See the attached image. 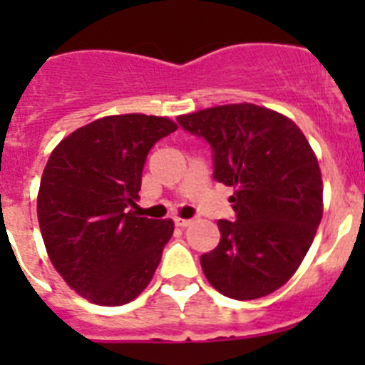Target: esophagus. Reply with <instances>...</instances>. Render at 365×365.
Masks as SVG:
<instances>
[{"label":"esophagus","mask_w":365,"mask_h":365,"mask_svg":"<svg viewBox=\"0 0 365 365\" xmlns=\"http://www.w3.org/2000/svg\"><path fill=\"white\" fill-rule=\"evenodd\" d=\"M173 221H175V225L179 228H186L190 225V222H192V221H190V219H182V217H175V219H173Z\"/></svg>","instance_id":"1"}]
</instances>
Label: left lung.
I'll list each match as a JSON object with an SVG mask.
<instances>
[{
	"instance_id": "left-lung-1",
	"label": "left lung",
	"mask_w": 365,
	"mask_h": 365,
	"mask_svg": "<svg viewBox=\"0 0 365 365\" xmlns=\"http://www.w3.org/2000/svg\"><path fill=\"white\" fill-rule=\"evenodd\" d=\"M212 150L214 179L235 192L234 221L201 256L206 279L232 299H256L285 285L322 221V173L298 125L272 109L230 104L177 117Z\"/></svg>"
}]
</instances>
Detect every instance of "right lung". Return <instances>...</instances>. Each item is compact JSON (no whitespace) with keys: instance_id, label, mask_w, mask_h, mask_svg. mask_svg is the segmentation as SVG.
Returning <instances> with one entry per match:
<instances>
[{"instance_id":"right-lung-1","label":"right lung","mask_w":365,"mask_h":365,"mask_svg":"<svg viewBox=\"0 0 365 365\" xmlns=\"http://www.w3.org/2000/svg\"><path fill=\"white\" fill-rule=\"evenodd\" d=\"M175 130L164 117L115 115L73 131L51 153L38 222L54 269L89 302L124 305L153 278L173 221L131 208L148 153Z\"/></svg>"}]
</instances>
